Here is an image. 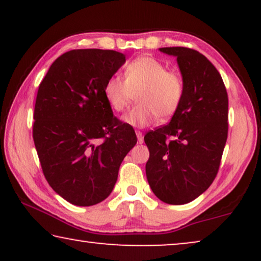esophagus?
<instances>
[{
    "label": "esophagus",
    "mask_w": 261,
    "mask_h": 261,
    "mask_svg": "<svg viewBox=\"0 0 261 261\" xmlns=\"http://www.w3.org/2000/svg\"><path fill=\"white\" fill-rule=\"evenodd\" d=\"M135 133H137V137H138V142L139 144H142V142H144V135H142L140 130H137Z\"/></svg>",
    "instance_id": "obj_1"
}]
</instances>
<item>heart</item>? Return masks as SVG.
<instances>
[{"mask_svg": "<svg viewBox=\"0 0 261 261\" xmlns=\"http://www.w3.org/2000/svg\"><path fill=\"white\" fill-rule=\"evenodd\" d=\"M137 92L139 102L123 117L133 127H146L155 117L170 119L179 108L184 96V81L180 73L166 70L162 62L149 56L132 60L124 69V80L110 77L103 87V95L110 108L122 112Z\"/></svg>", "mask_w": 261, "mask_h": 261, "instance_id": "heart-1", "label": "heart"}]
</instances>
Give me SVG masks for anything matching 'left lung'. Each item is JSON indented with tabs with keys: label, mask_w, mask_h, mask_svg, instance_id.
Wrapping results in <instances>:
<instances>
[{
	"label": "left lung",
	"mask_w": 261,
	"mask_h": 261,
	"mask_svg": "<svg viewBox=\"0 0 261 261\" xmlns=\"http://www.w3.org/2000/svg\"><path fill=\"white\" fill-rule=\"evenodd\" d=\"M177 58L184 96L169 124L148 132L146 176L153 194L167 204L194 201L219 171L228 135V95L216 67L187 47H162Z\"/></svg>",
	"instance_id": "left-lung-1"
}]
</instances>
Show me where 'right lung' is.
<instances>
[{"label": "right lung", "instance_id": "add662e5", "mask_svg": "<svg viewBox=\"0 0 261 261\" xmlns=\"http://www.w3.org/2000/svg\"><path fill=\"white\" fill-rule=\"evenodd\" d=\"M126 57L112 49H72L57 58L39 85L33 139L51 188L71 204L105 201L121 163L137 144L103 95Z\"/></svg>", "mask_w": 261, "mask_h": 261}]
</instances>
